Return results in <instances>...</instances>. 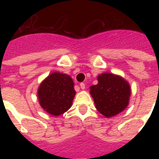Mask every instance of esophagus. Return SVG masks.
<instances>
[{
  "label": "esophagus",
  "instance_id": "1",
  "mask_svg": "<svg viewBox=\"0 0 159 159\" xmlns=\"http://www.w3.org/2000/svg\"><path fill=\"white\" fill-rule=\"evenodd\" d=\"M80 87H81V88H82V90L85 89V87H86V86H85V83H83V82H82V83L80 84Z\"/></svg>",
  "mask_w": 159,
  "mask_h": 159
}]
</instances>
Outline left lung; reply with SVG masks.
Here are the masks:
<instances>
[{
  "mask_svg": "<svg viewBox=\"0 0 159 159\" xmlns=\"http://www.w3.org/2000/svg\"><path fill=\"white\" fill-rule=\"evenodd\" d=\"M98 83L90 87L96 108L106 117L123 111L129 104L130 87L125 80L112 73L98 76Z\"/></svg>",
  "mask_w": 159,
  "mask_h": 159,
  "instance_id": "obj_1",
  "label": "left lung"
}]
</instances>
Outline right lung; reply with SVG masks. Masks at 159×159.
<instances>
[{"mask_svg":"<svg viewBox=\"0 0 159 159\" xmlns=\"http://www.w3.org/2000/svg\"><path fill=\"white\" fill-rule=\"evenodd\" d=\"M70 76L53 72L39 86V101L42 108L53 116H59L72 106L76 94Z\"/></svg>","mask_w":159,"mask_h":159,"instance_id":"obj_1","label":"right lung"}]
</instances>
